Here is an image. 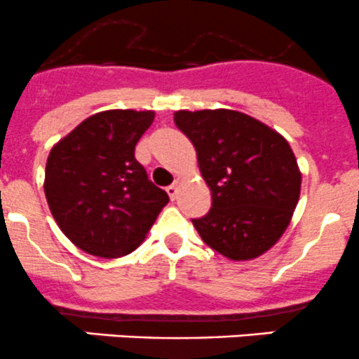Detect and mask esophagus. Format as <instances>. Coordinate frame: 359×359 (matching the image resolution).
Here are the masks:
<instances>
[{
    "mask_svg": "<svg viewBox=\"0 0 359 359\" xmlns=\"http://www.w3.org/2000/svg\"><path fill=\"white\" fill-rule=\"evenodd\" d=\"M178 188H180V183H178V181H175V183L169 184V187H168V194H169V197L172 198V201H175L176 195H178Z\"/></svg>",
    "mask_w": 359,
    "mask_h": 359,
    "instance_id": "34e87169",
    "label": "esophagus"
}]
</instances>
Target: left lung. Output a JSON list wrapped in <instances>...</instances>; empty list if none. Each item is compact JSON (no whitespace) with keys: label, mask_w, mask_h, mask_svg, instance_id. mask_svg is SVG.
<instances>
[{"label":"left lung","mask_w":359,"mask_h":359,"mask_svg":"<svg viewBox=\"0 0 359 359\" xmlns=\"http://www.w3.org/2000/svg\"><path fill=\"white\" fill-rule=\"evenodd\" d=\"M178 129L195 147L211 209L194 218L209 248L230 260L271 250L290 225L302 175L288 141L233 109L176 111Z\"/></svg>","instance_id":"obj_1"}]
</instances>
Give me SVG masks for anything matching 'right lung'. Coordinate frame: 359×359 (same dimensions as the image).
Instances as JSON below:
<instances>
[{
    "label": "right lung",
    "instance_id": "add662e5",
    "mask_svg": "<svg viewBox=\"0 0 359 359\" xmlns=\"http://www.w3.org/2000/svg\"><path fill=\"white\" fill-rule=\"evenodd\" d=\"M154 111L95 113L50 150L45 197L64 236L85 253L129 255L169 202L134 157Z\"/></svg>",
    "mask_w": 359,
    "mask_h": 359
}]
</instances>
